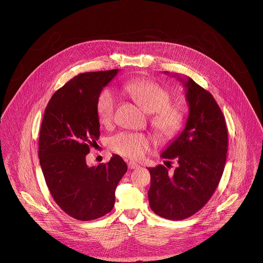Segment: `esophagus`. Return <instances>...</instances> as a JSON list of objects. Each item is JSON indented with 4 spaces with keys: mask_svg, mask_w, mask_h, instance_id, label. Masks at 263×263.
I'll use <instances>...</instances> for the list:
<instances>
[{
    "mask_svg": "<svg viewBox=\"0 0 263 263\" xmlns=\"http://www.w3.org/2000/svg\"><path fill=\"white\" fill-rule=\"evenodd\" d=\"M127 167H128V169H133L134 170V169H138L140 167V165L135 163V162H133V161H129L127 163Z\"/></svg>",
    "mask_w": 263,
    "mask_h": 263,
    "instance_id": "esophagus-1",
    "label": "esophagus"
}]
</instances>
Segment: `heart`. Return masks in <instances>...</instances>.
Here are the masks:
<instances>
[{
  "label": "heart",
  "mask_w": 263,
  "mask_h": 263,
  "mask_svg": "<svg viewBox=\"0 0 263 263\" xmlns=\"http://www.w3.org/2000/svg\"><path fill=\"white\" fill-rule=\"evenodd\" d=\"M127 94L146 111L153 113L152 124L163 138H172L181 129L184 122V113L179 106L170 105V93L150 80H134L124 87ZM117 96L112 89H104L97 100L96 112L101 124L109 125L114 118ZM110 146L116 154L139 160L152 147L149 136L139 133L123 132L114 136Z\"/></svg>",
  "instance_id": "b5f03b06"
}]
</instances>
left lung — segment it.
<instances>
[{"label": "left lung", "instance_id": "1", "mask_svg": "<svg viewBox=\"0 0 263 263\" xmlns=\"http://www.w3.org/2000/svg\"><path fill=\"white\" fill-rule=\"evenodd\" d=\"M173 77L185 88L189 113L184 129L161 157L176 159L178 167L173 174H168L163 165L148 168V196L155 214L175 221L198 212L218 187L225 168L228 129L223 112L209 91L191 78Z\"/></svg>", "mask_w": 263, "mask_h": 263}]
</instances>
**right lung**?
Masks as SVG:
<instances>
[{
    "label": "right lung",
    "instance_id": "obj_1",
    "mask_svg": "<svg viewBox=\"0 0 263 263\" xmlns=\"http://www.w3.org/2000/svg\"><path fill=\"white\" fill-rule=\"evenodd\" d=\"M119 71L76 76L50 98L39 133L38 157L46 185L58 205L80 221L105 216L113 209L115 188L127 171L122 158L89 167L86 155L100 137L96 104Z\"/></svg>",
    "mask_w": 263,
    "mask_h": 263
}]
</instances>
